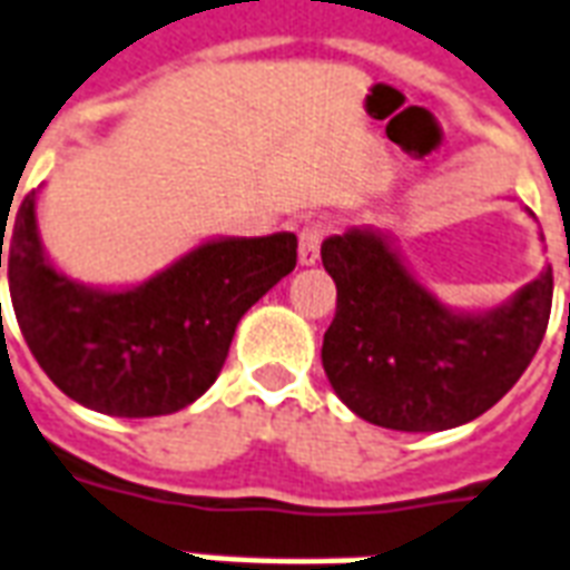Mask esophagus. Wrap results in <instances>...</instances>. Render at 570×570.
<instances>
[{"instance_id": "esophagus-1", "label": "esophagus", "mask_w": 570, "mask_h": 570, "mask_svg": "<svg viewBox=\"0 0 570 570\" xmlns=\"http://www.w3.org/2000/svg\"><path fill=\"white\" fill-rule=\"evenodd\" d=\"M320 242H323V226L307 223L298 235V265H314L320 259Z\"/></svg>"}]
</instances>
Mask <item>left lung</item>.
<instances>
[{"mask_svg": "<svg viewBox=\"0 0 570 570\" xmlns=\"http://www.w3.org/2000/svg\"><path fill=\"white\" fill-rule=\"evenodd\" d=\"M320 256L338 286L323 368L365 423L395 432L471 423L520 381L541 347L553 305L550 265L501 305L468 311L420 284L395 235L377 226L328 235Z\"/></svg>", "mask_w": 570, "mask_h": 570, "instance_id": "obj_1", "label": "left lung"}]
</instances>
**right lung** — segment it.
<instances>
[{
  "instance_id": "right-lung-1",
  "label": "right lung",
  "mask_w": 570,
  "mask_h": 570,
  "mask_svg": "<svg viewBox=\"0 0 570 570\" xmlns=\"http://www.w3.org/2000/svg\"><path fill=\"white\" fill-rule=\"evenodd\" d=\"M38 196L41 187L23 199L11 232H0V268L8 265L11 305L38 365L99 414L163 416L202 399L244 314L296 268L293 232L217 235L141 284H83L50 259Z\"/></svg>"
}]
</instances>
